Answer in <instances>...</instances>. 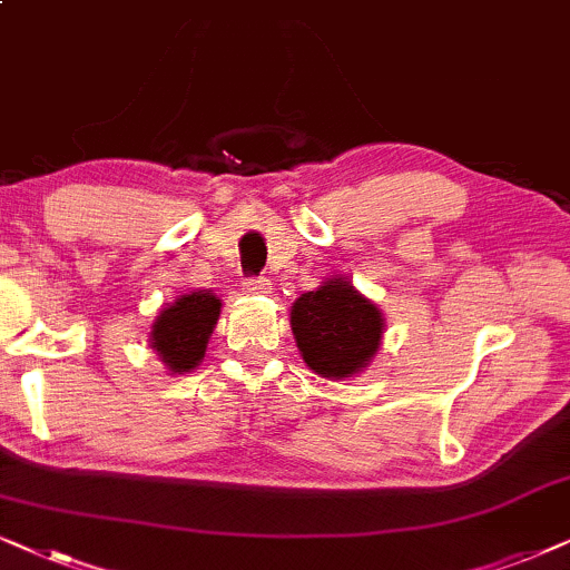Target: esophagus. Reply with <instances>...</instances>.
I'll use <instances>...</instances> for the list:
<instances>
[{
	"instance_id": "esophagus-1",
	"label": "esophagus",
	"mask_w": 570,
	"mask_h": 570,
	"mask_svg": "<svg viewBox=\"0 0 570 570\" xmlns=\"http://www.w3.org/2000/svg\"><path fill=\"white\" fill-rule=\"evenodd\" d=\"M245 289L249 294H265V292L271 289V284H268V278L255 276V278H245Z\"/></svg>"
}]
</instances>
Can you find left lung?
I'll return each instance as SVG.
<instances>
[{"instance_id": "1", "label": "left lung", "mask_w": 570, "mask_h": 570, "mask_svg": "<svg viewBox=\"0 0 570 570\" xmlns=\"http://www.w3.org/2000/svg\"><path fill=\"white\" fill-rule=\"evenodd\" d=\"M302 360L323 377H352L381 346L383 315L344 278L325 281L292 307Z\"/></svg>"}]
</instances>
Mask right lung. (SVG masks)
<instances>
[{
    "instance_id": "1",
    "label": "right lung",
    "mask_w": 570,
    "mask_h": 570,
    "mask_svg": "<svg viewBox=\"0 0 570 570\" xmlns=\"http://www.w3.org/2000/svg\"><path fill=\"white\" fill-rule=\"evenodd\" d=\"M218 313H222V299L206 289L185 294L161 309L150 331V344L171 373H189L203 360Z\"/></svg>"
}]
</instances>
